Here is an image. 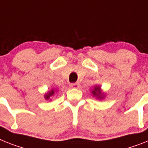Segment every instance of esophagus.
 Masks as SVG:
<instances>
[{"label": "esophagus", "instance_id": "obj_1", "mask_svg": "<svg viewBox=\"0 0 148 148\" xmlns=\"http://www.w3.org/2000/svg\"><path fill=\"white\" fill-rule=\"evenodd\" d=\"M79 83L76 82V83H73V84H70V87L72 88H79Z\"/></svg>", "mask_w": 148, "mask_h": 148}]
</instances>
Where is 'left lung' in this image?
Masks as SVG:
<instances>
[{
    "instance_id": "left-lung-1",
    "label": "left lung",
    "mask_w": 148,
    "mask_h": 148,
    "mask_svg": "<svg viewBox=\"0 0 148 148\" xmlns=\"http://www.w3.org/2000/svg\"><path fill=\"white\" fill-rule=\"evenodd\" d=\"M92 94H93L95 96H97V97H100L101 98V96H102V93H101V88L99 87H95V90L92 91Z\"/></svg>"
}]
</instances>
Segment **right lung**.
Segmentation results:
<instances>
[{"mask_svg":"<svg viewBox=\"0 0 148 148\" xmlns=\"http://www.w3.org/2000/svg\"><path fill=\"white\" fill-rule=\"evenodd\" d=\"M53 94H54V91H53V90H52V91H50L49 93L47 94V95H46V96H45V98L47 99H47H49L51 96L53 95Z\"/></svg>","mask_w":148,"mask_h":148,"instance_id":"add662e5","label":"right lung"}]
</instances>
